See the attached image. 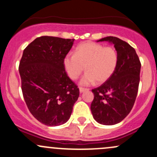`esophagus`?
Listing matches in <instances>:
<instances>
[{"instance_id": "obj_1", "label": "esophagus", "mask_w": 157, "mask_h": 157, "mask_svg": "<svg viewBox=\"0 0 157 157\" xmlns=\"http://www.w3.org/2000/svg\"><path fill=\"white\" fill-rule=\"evenodd\" d=\"M79 90H80V93H83V92L87 91V90H89L88 89L83 88V87H80V88H79Z\"/></svg>"}]
</instances>
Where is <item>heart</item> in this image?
I'll return each instance as SVG.
<instances>
[{"label": "heart", "mask_w": 157, "mask_h": 157, "mask_svg": "<svg viewBox=\"0 0 157 157\" xmlns=\"http://www.w3.org/2000/svg\"><path fill=\"white\" fill-rule=\"evenodd\" d=\"M118 53L112 47L86 42L78 45L74 55H66L63 61L64 69L70 78L77 80L85 70L80 80L81 85H90L106 81L112 75L118 64Z\"/></svg>", "instance_id": "obj_1"}]
</instances>
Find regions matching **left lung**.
I'll return each instance as SVG.
<instances>
[{"instance_id": "obj_1", "label": "left lung", "mask_w": 157, "mask_h": 157, "mask_svg": "<svg viewBox=\"0 0 157 157\" xmlns=\"http://www.w3.org/2000/svg\"><path fill=\"white\" fill-rule=\"evenodd\" d=\"M109 42L118 53V64L112 75L100 86L92 90L93 118L98 123L113 125L121 122L133 108L140 83V64L136 51L124 41L113 36L97 42Z\"/></svg>"}]
</instances>
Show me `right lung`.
I'll list each match as a JSON object with an SVG mask.
<instances>
[{"label":"right lung","instance_id":"obj_1","mask_svg":"<svg viewBox=\"0 0 157 157\" xmlns=\"http://www.w3.org/2000/svg\"><path fill=\"white\" fill-rule=\"evenodd\" d=\"M74 42L41 36L23 51L19 65L23 98L32 115L45 125L67 122L79 97V88L63 64Z\"/></svg>","mask_w":157,"mask_h":157}]
</instances>
